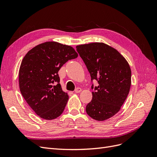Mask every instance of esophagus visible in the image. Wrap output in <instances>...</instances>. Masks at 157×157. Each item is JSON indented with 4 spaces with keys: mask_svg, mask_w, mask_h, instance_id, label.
I'll return each mask as SVG.
<instances>
[{
    "mask_svg": "<svg viewBox=\"0 0 157 157\" xmlns=\"http://www.w3.org/2000/svg\"><path fill=\"white\" fill-rule=\"evenodd\" d=\"M82 91V89L80 88H77L75 89V93H80V92Z\"/></svg>",
    "mask_w": 157,
    "mask_h": 157,
    "instance_id": "1",
    "label": "esophagus"
}]
</instances>
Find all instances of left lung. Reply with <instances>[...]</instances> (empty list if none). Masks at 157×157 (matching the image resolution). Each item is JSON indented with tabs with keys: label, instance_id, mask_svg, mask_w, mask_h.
Returning <instances> with one entry per match:
<instances>
[{
	"label": "left lung",
	"instance_id": "obj_1",
	"mask_svg": "<svg viewBox=\"0 0 157 157\" xmlns=\"http://www.w3.org/2000/svg\"><path fill=\"white\" fill-rule=\"evenodd\" d=\"M90 73L93 86L92 99L86 111L93 119L103 121L120 111L130 92L131 69L119 52L103 42H92L76 46Z\"/></svg>",
	"mask_w": 157,
	"mask_h": 157
}]
</instances>
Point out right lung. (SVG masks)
<instances>
[{
    "label": "right lung",
    "instance_id": "add662e5",
    "mask_svg": "<svg viewBox=\"0 0 157 157\" xmlns=\"http://www.w3.org/2000/svg\"><path fill=\"white\" fill-rule=\"evenodd\" d=\"M78 54L72 46L48 41L35 46L22 59L19 70L21 94L39 117L53 120L64 111L69 96L59 84L58 71Z\"/></svg>",
    "mask_w": 157,
    "mask_h": 157
}]
</instances>
